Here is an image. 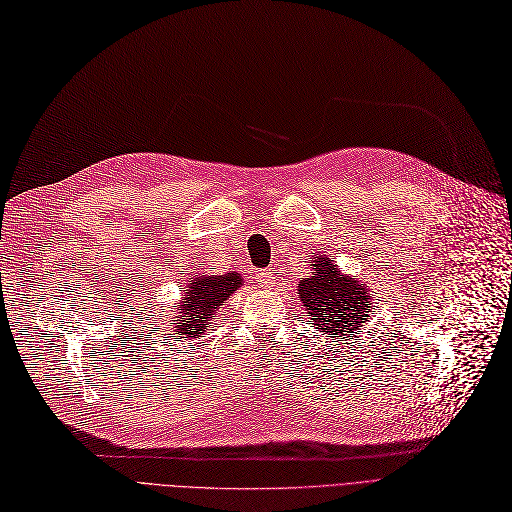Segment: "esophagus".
I'll use <instances>...</instances> for the list:
<instances>
[{"label":"esophagus","instance_id":"1","mask_svg":"<svg viewBox=\"0 0 512 512\" xmlns=\"http://www.w3.org/2000/svg\"><path fill=\"white\" fill-rule=\"evenodd\" d=\"M274 276H276L274 268L259 270V272H257V282H259L261 287H272V285H274Z\"/></svg>","mask_w":512,"mask_h":512}]
</instances>
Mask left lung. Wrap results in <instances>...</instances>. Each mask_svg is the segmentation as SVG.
Segmentation results:
<instances>
[{"instance_id":"left-lung-1","label":"left lung","mask_w":512,"mask_h":512,"mask_svg":"<svg viewBox=\"0 0 512 512\" xmlns=\"http://www.w3.org/2000/svg\"><path fill=\"white\" fill-rule=\"evenodd\" d=\"M312 276L299 282V299L306 306L310 325L323 335L337 339H352L358 327L369 320L373 306L371 280L346 276L327 257L310 261Z\"/></svg>"}]
</instances>
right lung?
<instances>
[{
	"label": "right lung",
	"instance_id": "1",
	"mask_svg": "<svg viewBox=\"0 0 512 512\" xmlns=\"http://www.w3.org/2000/svg\"><path fill=\"white\" fill-rule=\"evenodd\" d=\"M242 285L238 274H223V276H198L187 282L185 297L181 306H175L173 320H168V335L175 339L185 337H200L206 329V323L213 318V312L225 304ZM170 318V316H168Z\"/></svg>",
	"mask_w": 512,
	"mask_h": 512
}]
</instances>
